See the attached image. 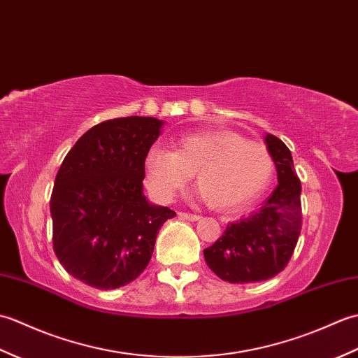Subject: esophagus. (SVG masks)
Here are the masks:
<instances>
[{
  "mask_svg": "<svg viewBox=\"0 0 358 358\" xmlns=\"http://www.w3.org/2000/svg\"><path fill=\"white\" fill-rule=\"evenodd\" d=\"M178 217L183 220H191V222H196V220H200V215L191 214V212H178Z\"/></svg>",
  "mask_w": 358,
  "mask_h": 358,
  "instance_id": "1",
  "label": "esophagus"
}]
</instances>
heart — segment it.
I'll list each match as a JSON object with an SVG mask.
<instances>
[{"instance_id": "b5f03b06", "label": "heart", "mask_w": 358, "mask_h": 358, "mask_svg": "<svg viewBox=\"0 0 358 358\" xmlns=\"http://www.w3.org/2000/svg\"><path fill=\"white\" fill-rule=\"evenodd\" d=\"M195 173V185L214 209H237L254 201L273 173L268 148L231 131L196 132L175 144V152L154 148L144 159L150 194L169 201Z\"/></svg>"}]
</instances>
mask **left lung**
<instances>
[{
    "mask_svg": "<svg viewBox=\"0 0 358 358\" xmlns=\"http://www.w3.org/2000/svg\"><path fill=\"white\" fill-rule=\"evenodd\" d=\"M277 167L278 186L260 208L226 226L222 237L203 250L209 269L227 283H255L283 271L301 231V185L291 150L266 135Z\"/></svg>",
    "mask_w": 358,
    "mask_h": 358,
    "instance_id": "obj_1",
    "label": "left lung"
}]
</instances>
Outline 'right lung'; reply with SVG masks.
Masks as SVG:
<instances>
[{
	"label": "right lung",
	"mask_w": 358,
	"mask_h": 358,
	"mask_svg": "<svg viewBox=\"0 0 358 358\" xmlns=\"http://www.w3.org/2000/svg\"><path fill=\"white\" fill-rule=\"evenodd\" d=\"M163 121L106 120L81 136L63 159L50 195L53 250L72 277L117 289L146 269L169 208L143 195L144 159Z\"/></svg>",
	"instance_id": "1"
}]
</instances>
